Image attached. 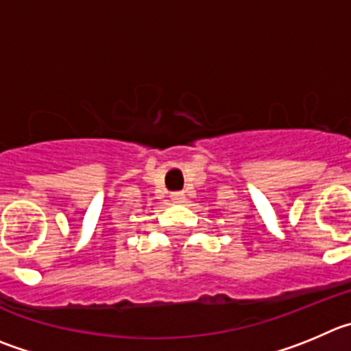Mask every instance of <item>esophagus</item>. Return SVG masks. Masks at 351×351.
I'll return each instance as SVG.
<instances>
[{
	"instance_id": "obj_1",
	"label": "esophagus",
	"mask_w": 351,
	"mask_h": 351,
	"mask_svg": "<svg viewBox=\"0 0 351 351\" xmlns=\"http://www.w3.org/2000/svg\"><path fill=\"white\" fill-rule=\"evenodd\" d=\"M169 197H171V201L175 202V204H183V202H185V194H183V192H173Z\"/></svg>"
}]
</instances>
